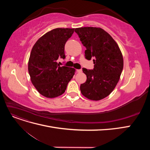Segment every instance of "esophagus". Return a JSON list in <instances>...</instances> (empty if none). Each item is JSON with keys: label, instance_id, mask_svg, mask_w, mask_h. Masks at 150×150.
I'll return each instance as SVG.
<instances>
[{"label": "esophagus", "instance_id": "34e87169", "mask_svg": "<svg viewBox=\"0 0 150 150\" xmlns=\"http://www.w3.org/2000/svg\"><path fill=\"white\" fill-rule=\"evenodd\" d=\"M77 72H82V69H77Z\"/></svg>", "mask_w": 150, "mask_h": 150}]
</instances>
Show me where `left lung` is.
<instances>
[{"label": "left lung", "instance_id": "left-lung-1", "mask_svg": "<svg viewBox=\"0 0 150 150\" xmlns=\"http://www.w3.org/2000/svg\"><path fill=\"white\" fill-rule=\"evenodd\" d=\"M86 47L85 57L93 58L94 69L83 68L87 79L80 86L84 96L99 101L111 94L120 78L123 57L118 45L107 32L99 28L84 27L75 29Z\"/></svg>", "mask_w": 150, "mask_h": 150}]
</instances>
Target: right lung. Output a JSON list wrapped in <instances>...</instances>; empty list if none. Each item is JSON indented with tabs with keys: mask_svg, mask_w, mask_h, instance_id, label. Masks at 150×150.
I'll return each mask as SVG.
<instances>
[{
	"mask_svg": "<svg viewBox=\"0 0 150 150\" xmlns=\"http://www.w3.org/2000/svg\"><path fill=\"white\" fill-rule=\"evenodd\" d=\"M74 29L56 28L40 37L32 49L28 62L30 80L38 91L48 98L61 96L75 73L72 67L59 65L65 59L64 46Z\"/></svg>",
	"mask_w": 150,
	"mask_h": 150,
	"instance_id": "add662e5",
	"label": "right lung"
}]
</instances>
